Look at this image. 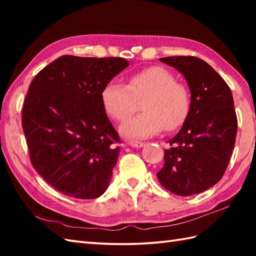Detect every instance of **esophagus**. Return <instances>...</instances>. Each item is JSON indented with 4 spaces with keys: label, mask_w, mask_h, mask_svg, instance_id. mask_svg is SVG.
Returning a JSON list of instances; mask_svg holds the SVG:
<instances>
[{
    "label": "esophagus",
    "mask_w": 256,
    "mask_h": 256,
    "mask_svg": "<svg viewBox=\"0 0 256 256\" xmlns=\"http://www.w3.org/2000/svg\"><path fill=\"white\" fill-rule=\"evenodd\" d=\"M130 145H131L132 148H143V146H145V143H142V142H133V143H130Z\"/></svg>",
    "instance_id": "1"
}]
</instances>
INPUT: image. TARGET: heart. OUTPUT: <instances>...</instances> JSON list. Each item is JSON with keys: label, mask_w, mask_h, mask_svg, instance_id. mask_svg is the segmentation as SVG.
Masks as SVG:
<instances>
[{"label": "heart", "mask_w": 256, "mask_h": 256, "mask_svg": "<svg viewBox=\"0 0 256 256\" xmlns=\"http://www.w3.org/2000/svg\"><path fill=\"white\" fill-rule=\"evenodd\" d=\"M102 104L116 122H124L142 102L143 113L128 120L120 131L125 138L154 136L162 130L172 132L186 121L190 111V92L170 70L150 67L132 74L128 84L111 81L102 90Z\"/></svg>", "instance_id": "heart-1"}]
</instances>
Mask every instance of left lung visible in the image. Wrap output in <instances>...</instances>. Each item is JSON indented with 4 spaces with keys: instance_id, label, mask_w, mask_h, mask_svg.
Returning <instances> with one entry per match:
<instances>
[{
    "instance_id": "1",
    "label": "left lung",
    "mask_w": 256,
    "mask_h": 256,
    "mask_svg": "<svg viewBox=\"0 0 256 256\" xmlns=\"http://www.w3.org/2000/svg\"><path fill=\"white\" fill-rule=\"evenodd\" d=\"M186 79L190 111L175 136L168 140L160 182L178 196L200 194L224 176L236 144L238 118L232 92L221 76L192 56L160 58Z\"/></svg>"
}]
</instances>
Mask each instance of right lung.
I'll list each match as a JSON object with an SVG mask.
<instances>
[{"label": "right lung", "mask_w": 256, "mask_h": 256, "mask_svg": "<svg viewBox=\"0 0 256 256\" xmlns=\"http://www.w3.org/2000/svg\"><path fill=\"white\" fill-rule=\"evenodd\" d=\"M128 66L118 57L66 55L32 79L22 125L32 166L57 192L94 199L110 184L120 138L101 94Z\"/></svg>", "instance_id": "1"}]
</instances>
